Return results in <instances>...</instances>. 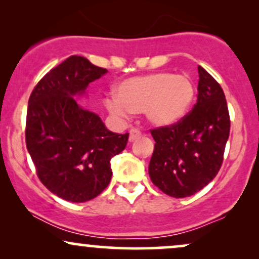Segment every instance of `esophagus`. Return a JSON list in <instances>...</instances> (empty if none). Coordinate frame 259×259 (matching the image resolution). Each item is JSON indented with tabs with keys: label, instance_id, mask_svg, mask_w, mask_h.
Wrapping results in <instances>:
<instances>
[{
	"label": "esophagus",
	"instance_id": "obj_1",
	"mask_svg": "<svg viewBox=\"0 0 259 259\" xmlns=\"http://www.w3.org/2000/svg\"><path fill=\"white\" fill-rule=\"evenodd\" d=\"M141 138V132H140L139 129H136V127H133L132 130H130V136H129V141L133 142L135 141L136 139Z\"/></svg>",
	"mask_w": 259,
	"mask_h": 259
}]
</instances>
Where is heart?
<instances>
[{
    "label": "heart",
    "instance_id": "obj_1",
    "mask_svg": "<svg viewBox=\"0 0 259 259\" xmlns=\"http://www.w3.org/2000/svg\"><path fill=\"white\" fill-rule=\"evenodd\" d=\"M196 96L192 80L171 73H152L133 76L121 81L117 96H109L105 105L114 117L129 118L142 112L154 126L178 123L191 108Z\"/></svg>",
    "mask_w": 259,
    "mask_h": 259
}]
</instances>
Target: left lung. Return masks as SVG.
I'll return each mask as SVG.
<instances>
[{
  "label": "left lung",
  "mask_w": 259,
  "mask_h": 259,
  "mask_svg": "<svg viewBox=\"0 0 259 259\" xmlns=\"http://www.w3.org/2000/svg\"><path fill=\"white\" fill-rule=\"evenodd\" d=\"M198 75L192 111L173 125L151 130L156 144L148 174L160 191L177 198L196 194L214 179L230 133L224 91L201 65Z\"/></svg>",
  "instance_id": "left-lung-1"
}]
</instances>
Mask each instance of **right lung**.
Wrapping results in <instances>:
<instances>
[{
    "mask_svg": "<svg viewBox=\"0 0 259 259\" xmlns=\"http://www.w3.org/2000/svg\"><path fill=\"white\" fill-rule=\"evenodd\" d=\"M107 73L81 56H70L32 90L25 142L38 179L70 202L99 196L112 178L111 159L124 150L129 133L109 132L101 118L76 103L90 82Z\"/></svg>",
    "mask_w": 259,
    "mask_h": 259,
    "instance_id": "add662e5",
    "label": "right lung"
}]
</instances>
